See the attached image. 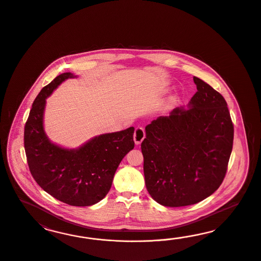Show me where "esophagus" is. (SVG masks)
<instances>
[{
  "label": "esophagus",
  "instance_id": "obj_1",
  "mask_svg": "<svg viewBox=\"0 0 261 261\" xmlns=\"http://www.w3.org/2000/svg\"><path fill=\"white\" fill-rule=\"evenodd\" d=\"M144 138H145V133H144L143 128H142V127H138V128H136L134 133L135 143H136L137 145L141 144Z\"/></svg>",
  "mask_w": 261,
  "mask_h": 261
}]
</instances>
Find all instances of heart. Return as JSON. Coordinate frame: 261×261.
Here are the masks:
<instances>
[{
	"instance_id": "b5f03b06",
	"label": "heart",
	"mask_w": 261,
	"mask_h": 261,
	"mask_svg": "<svg viewBox=\"0 0 261 261\" xmlns=\"http://www.w3.org/2000/svg\"><path fill=\"white\" fill-rule=\"evenodd\" d=\"M177 100H178V96L176 95H171V96H169V98L167 99V101L166 103V106L167 108H169V107H171V106H173L175 103L177 102Z\"/></svg>"
}]
</instances>
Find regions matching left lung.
<instances>
[{"instance_id": "left-lung-1", "label": "left lung", "mask_w": 261, "mask_h": 261, "mask_svg": "<svg viewBox=\"0 0 261 261\" xmlns=\"http://www.w3.org/2000/svg\"><path fill=\"white\" fill-rule=\"evenodd\" d=\"M197 92L187 107L145 126L142 142L145 186L165 206L193 205L220 187L233 142L227 102L214 88L193 76Z\"/></svg>"}]
</instances>
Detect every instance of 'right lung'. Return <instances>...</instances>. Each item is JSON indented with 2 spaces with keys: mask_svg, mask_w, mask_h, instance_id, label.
<instances>
[{
  "mask_svg": "<svg viewBox=\"0 0 261 261\" xmlns=\"http://www.w3.org/2000/svg\"><path fill=\"white\" fill-rule=\"evenodd\" d=\"M75 77L64 72L41 90L24 126V150L31 173L43 190L68 205L88 206L109 192L120 162L134 148L135 128L95 136L77 148L51 142L44 127L47 98L65 80Z\"/></svg>",
  "mask_w": 261,
  "mask_h": 261,
  "instance_id": "add662e5",
  "label": "right lung"
}]
</instances>
